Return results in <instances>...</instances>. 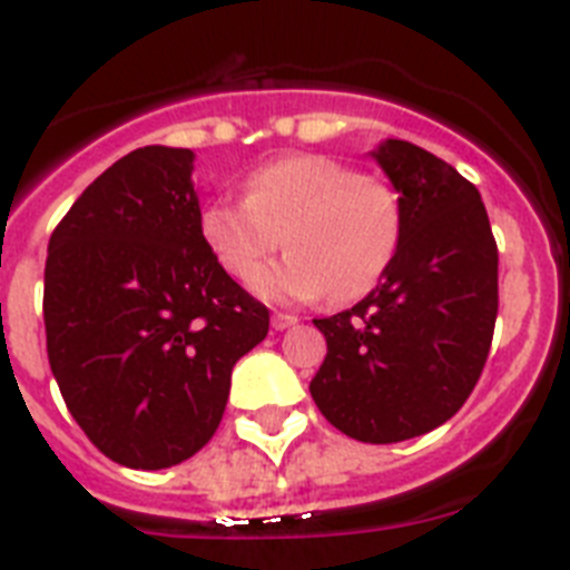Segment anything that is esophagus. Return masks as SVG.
I'll return each instance as SVG.
<instances>
[{"instance_id":"esophagus-1","label":"esophagus","mask_w":570,"mask_h":570,"mask_svg":"<svg viewBox=\"0 0 570 570\" xmlns=\"http://www.w3.org/2000/svg\"><path fill=\"white\" fill-rule=\"evenodd\" d=\"M296 316L294 314H288V311H274V316H271V325H274L276 331H285V328H291V325H296Z\"/></svg>"}]
</instances>
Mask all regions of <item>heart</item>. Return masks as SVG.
<instances>
[{
    "label": "heart",
    "instance_id": "obj_1",
    "mask_svg": "<svg viewBox=\"0 0 570 570\" xmlns=\"http://www.w3.org/2000/svg\"><path fill=\"white\" fill-rule=\"evenodd\" d=\"M199 230L234 279H248L285 242L291 254L254 276V288L271 299H314L331 291L336 302H354L394 265L405 208L400 190L380 176L334 156L296 154L250 170L245 199H208Z\"/></svg>",
    "mask_w": 570,
    "mask_h": 570
}]
</instances>
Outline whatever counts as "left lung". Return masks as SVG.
Wrapping results in <instances>:
<instances>
[{
  "label": "left lung",
  "instance_id": "obj_1",
  "mask_svg": "<svg viewBox=\"0 0 570 570\" xmlns=\"http://www.w3.org/2000/svg\"><path fill=\"white\" fill-rule=\"evenodd\" d=\"M405 208L394 265L354 308L314 320L328 354L311 380L322 416L360 442L440 428L480 382L500 311V254L476 185L402 139L374 150Z\"/></svg>",
  "mask_w": 570,
  "mask_h": 570
}]
</instances>
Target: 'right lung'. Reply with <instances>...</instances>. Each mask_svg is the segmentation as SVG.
I'll return each mask as SVG.
<instances>
[{"instance_id": "right-lung-1", "label": "right lung", "mask_w": 570, "mask_h": 570, "mask_svg": "<svg viewBox=\"0 0 570 570\" xmlns=\"http://www.w3.org/2000/svg\"><path fill=\"white\" fill-rule=\"evenodd\" d=\"M188 148L148 145L97 176L50 234L48 362L70 416L108 460L159 471L223 422L236 360L268 308L199 230Z\"/></svg>"}]
</instances>
